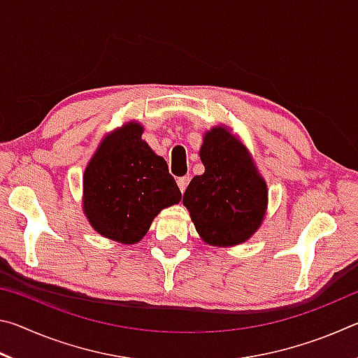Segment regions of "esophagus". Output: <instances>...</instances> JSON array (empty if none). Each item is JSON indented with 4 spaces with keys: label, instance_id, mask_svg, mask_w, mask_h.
Listing matches in <instances>:
<instances>
[{
    "label": "esophagus",
    "instance_id": "obj_1",
    "mask_svg": "<svg viewBox=\"0 0 358 358\" xmlns=\"http://www.w3.org/2000/svg\"><path fill=\"white\" fill-rule=\"evenodd\" d=\"M189 180H191L189 175H187V177H180L177 180V183H178V187H180L181 192L186 191V186H187V183H189Z\"/></svg>",
    "mask_w": 358,
    "mask_h": 358
}]
</instances>
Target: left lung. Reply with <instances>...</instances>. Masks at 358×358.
Returning a JSON list of instances; mask_svg holds the SVG:
<instances>
[{
  "label": "left lung",
  "mask_w": 358,
  "mask_h": 358,
  "mask_svg": "<svg viewBox=\"0 0 358 358\" xmlns=\"http://www.w3.org/2000/svg\"><path fill=\"white\" fill-rule=\"evenodd\" d=\"M205 172L191 180L183 203L205 243L234 246L251 238L264 221L268 191L250 153L224 126L203 137Z\"/></svg>",
  "instance_id": "8db88e82"
}]
</instances>
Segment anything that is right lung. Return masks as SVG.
<instances>
[{"instance_id": "1", "label": "right lung", "mask_w": 358, "mask_h": 358, "mask_svg": "<svg viewBox=\"0 0 358 358\" xmlns=\"http://www.w3.org/2000/svg\"><path fill=\"white\" fill-rule=\"evenodd\" d=\"M136 121L104 137L83 173V213L96 232L137 243L162 208L181 201L164 157L142 141Z\"/></svg>"}]
</instances>
